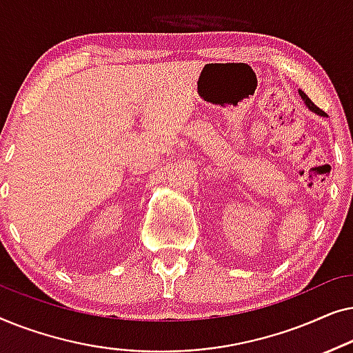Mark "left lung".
<instances>
[{"label":"left lung","mask_w":353,"mask_h":353,"mask_svg":"<svg viewBox=\"0 0 353 353\" xmlns=\"http://www.w3.org/2000/svg\"><path fill=\"white\" fill-rule=\"evenodd\" d=\"M299 94H301V98H302V101H303V103H305V105H307V108H308V109H310V110H312V112H315L316 115H321V117H327V115H326L325 112H323V110H321V109H318V108H316V105L312 103V99H310V98H308V96H307L305 93H303V91H302V90H299Z\"/></svg>","instance_id":"8db88e82"}]
</instances>
